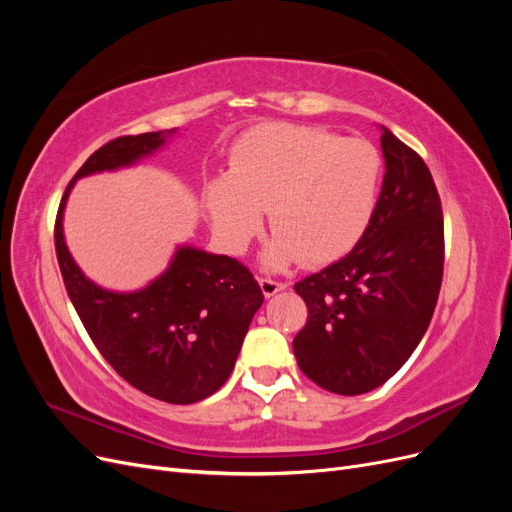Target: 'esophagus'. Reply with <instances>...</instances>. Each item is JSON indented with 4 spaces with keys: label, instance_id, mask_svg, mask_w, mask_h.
<instances>
[{
    "label": "esophagus",
    "instance_id": "1",
    "mask_svg": "<svg viewBox=\"0 0 512 512\" xmlns=\"http://www.w3.org/2000/svg\"><path fill=\"white\" fill-rule=\"evenodd\" d=\"M258 284H260V290H262V294H265L267 299L273 297V294H277V292L286 290L284 282H275V280H269V277H260Z\"/></svg>",
    "mask_w": 512,
    "mask_h": 512
}]
</instances>
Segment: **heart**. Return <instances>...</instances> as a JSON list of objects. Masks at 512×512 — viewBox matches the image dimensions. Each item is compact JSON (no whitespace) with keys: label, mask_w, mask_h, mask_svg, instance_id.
<instances>
[{"label":"heart","mask_w":512,"mask_h":512,"mask_svg":"<svg viewBox=\"0 0 512 512\" xmlns=\"http://www.w3.org/2000/svg\"><path fill=\"white\" fill-rule=\"evenodd\" d=\"M380 153L361 138L260 123L235 143L224 175L205 185V207L215 237L241 254L267 211L273 237L262 260L284 269L337 260L367 230L378 203Z\"/></svg>","instance_id":"b5f03b06"}]
</instances>
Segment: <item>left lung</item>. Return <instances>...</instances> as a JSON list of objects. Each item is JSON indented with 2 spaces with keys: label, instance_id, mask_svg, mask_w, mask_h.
<instances>
[{
  "label": "left lung",
  "instance_id": "8db88e82",
  "mask_svg": "<svg viewBox=\"0 0 512 512\" xmlns=\"http://www.w3.org/2000/svg\"><path fill=\"white\" fill-rule=\"evenodd\" d=\"M382 128L384 181L352 252L294 284L307 324L292 342L303 374L337 395L378 389L421 342L438 303L444 220L423 158Z\"/></svg>",
  "mask_w": 512,
  "mask_h": 512
}]
</instances>
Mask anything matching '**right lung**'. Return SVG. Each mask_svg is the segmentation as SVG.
Here are the masks:
<instances>
[{"mask_svg": "<svg viewBox=\"0 0 512 512\" xmlns=\"http://www.w3.org/2000/svg\"><path fill=\"white\" fill-rule=\"evenodd\" d=\"M175 132L121 136L89 156L61 198L55 250L76 314L117 374L168 404H194L228 380L250 322L265 301L250 269L235 258L185 243L177 245L168 267L145 288L108 290L76 265L64 235V211L76 181L130 168L160 151Z\"/></svg>", "mask_w": 512, "mask_h": 512, "instance_id": "obj_1", "label": "right lung"}]
</instances>
